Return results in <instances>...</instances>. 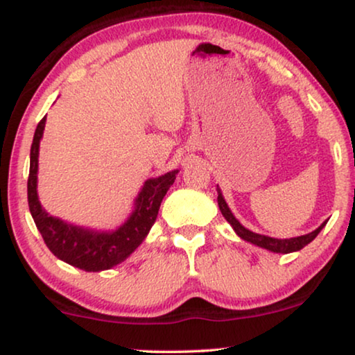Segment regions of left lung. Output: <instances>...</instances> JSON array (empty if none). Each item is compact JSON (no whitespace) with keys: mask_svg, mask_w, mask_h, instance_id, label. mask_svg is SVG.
<instances>
[{"mask_svg":"<svg viewBox=\"0 0 355 355\" xmlns=\"http://www.w3.org/2000/svg\"><path fill=\"white\" fill-rule=\"evenodd\" d=\"M216 192H218V207H220L221 215L225 216V220L232 226V230H234L236 234L239 236L242 241L250 242V244H254L257 247H261V249L275 252V254H291V252H297L300 249H304L305 245L310 244V242H312L315 237L318 236V232L322 231L324 225L328 223V221H323L322 225L317 227V230L309 232V234L297 236V237H289V239H278V237L257 234V232L247 230L245 226H242L239 220H237V218L232 215L231 208L227 207L225 197H223V193H221V189L218 186H216Z\"/></svg>","mask_w":355,"mask_h":355,"instance_id":"8db88e82","label":"left lung"}]
</instances>
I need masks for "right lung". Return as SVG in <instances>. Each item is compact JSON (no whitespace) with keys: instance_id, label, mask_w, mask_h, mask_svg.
Listing matches in <instances>:
<instances>
[{"instance_id":"obj_1","label":"right lung","mask_w":355,"mask_h":355,"mask_svg":"<svg viewBox=\"0 0 355 355\" xmlns=\"http://www.w3.org/2000/svg\"><path fill=\"white\" fill-rule=\"evenodd\" d=\"M46 118L38 123L31 148L27 181L28 208L48 249L58 259L84 271H103L124 261L145 241L158 216L159 205L173 186L178 169L150 178L134 200V210L116 230H92L51 216L38 200V153Z\"/></svg>"}]
</instances>
